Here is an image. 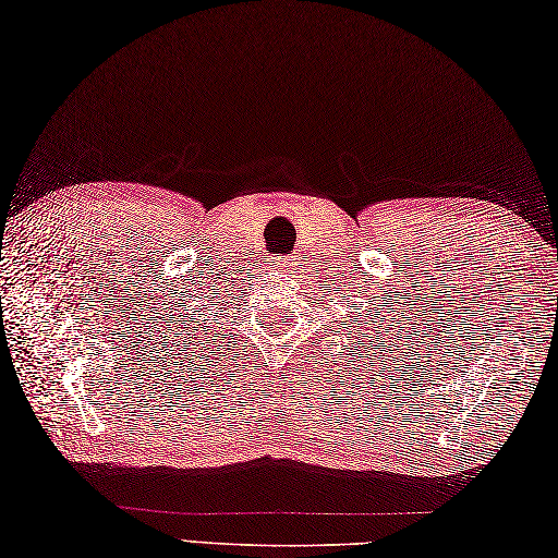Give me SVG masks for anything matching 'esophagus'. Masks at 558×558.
I'll use <instances>...</instances> for the list:
<instances>
[{
	"mask_svg": "<svg viewBox=\"0 0 558 558\" xmlns=\"http://www.w3.org/2000/svg\"><path fill=\"white\" fill-rule=\"evenodd\" d=\"M277 267L281 271H287V277H295V271H299V255L281 257V263H277Z\"/></svg>",
	"mask_w": 558,
	"mask_h": 558,
	"instance_id": "esophagus-1",
	"label": "esophagus"
}]
</instances>
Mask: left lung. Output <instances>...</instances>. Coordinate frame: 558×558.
I'll return each instance as SVG.
<instances>
[{"instance_id":"left-lung-1","label":"left lung","mask_w":558,"mask_h":558,"mask_svg":"<svg viewBox=\"0 0 558 558\" xmlns=\"http://www.w3.org/2000/svg\"><path fill=\"white\" fill-rule=\"evenodd\" d=\"M395 313H397L395 308H368V305L356 303V301L349 305L347 323H344V327H339V329H347V335H351V339H354L356 354H359L356 359H363V363H366V359H371V347L368 344H373V349L380 351V354H383V349H385L383 344H388V342H383V339H392L390 337V329H392L390 325L397 320ZM354 333L357 335L356 338L353 337ZM390 351H395V349H390ZM339 356H342V351H339ZM347 359H351V354H347Z\"/></svg>"}]
</instances>
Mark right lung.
I'll list each match as a JSON object with an SVG mask.
<instances>
[{
  "label": "right lung",
  "mask_w": 558,
  "mask_h": 558,
  "mask_svg": "<svg viewBox=\"0 0 558 558\" xmlns=\"http://www.w3.org/2000/svg\"><path fill=\"white\" fill-rule=\"evenodd\" d=\"M197 299H199V295H197ZM204 299H209V295H204ZM199 303H209V301H195L192 305H187V311H180V308H185V305H180V308L175 305V308L180 311V315L175 313L178 320L173 323V327L178 329L180 344L178 342L173 344V339L166 335V339H170V344H163L166 356L168 353L171 354L168 359H180V363H185V361L187 363H192V361L204 363L201 361L202 357L207 361L209 354H214L211 339L207 337L209 335V323L204 320V317H207V308H204V305H199ZM211 305H216V295H214V303ZM170 311H173V308H170ZM170 332H173V329H170ZM214 332H216V327H214ZM178 345H183L184 349L178 350ZM170 368H173V366H170Z\"/></svg>",
  "instance_id": "right-lung-1"
}]
</instances>
